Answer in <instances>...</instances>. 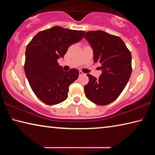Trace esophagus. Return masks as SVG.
Segmentation results:
<instances>
[{"instance_id": "1", "label": "esophagus", "mask_w": 155, "mask_h": 155, "mask_svg": "<svg viewBox=\"0 0 155 155\" xmlns=\"http://www.w3.org/2000/svg\"><path fill=\"white\" fill-rule=\"evenodd\" d=\"M83 74H84V73H83V72H81V71L79 72V76H82V75H83Z\"/></svg>"}]
</instances>
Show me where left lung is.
<instances>
[{"label":"left lung","instance_id":"1","mask_svg":"<svg viewBox=\"0 0 155 155\" xmlns=\"http://www.w3.org/2000/svg\"><path fill=\"white\" fill-rule=\"evenodd\" d=\"M85 38L94 51V62L100 63L103 73L98 78L87 74L89 83L84 86L85 96L98 105L114 101L129 80L132 65L131 53L118 36L103 31H91Z\"/></svg>","mask_w":155,"mask_h":155}]
</instances>
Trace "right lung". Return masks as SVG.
<instances>
[{
	"label": "right lung",
	"instance_id": "obj_1",
	"mask_svg": "<svg viewBox=\"0 0 155 155\" xmlns=\"http://www.w3.org/2000/svg\"><path fill=\"white\" fill-rule=\"evenodd\" d=\"M85 33L55 26L40 31L28 43L25 74L34 94L43 103L53 105L67 99L69 86L77 79L79 72L64 71L57 60L64 58L69 46L79 41Z\"/></svg>",
	"mask_w": 155,
	"mask_h": 155
}]
</instances>
